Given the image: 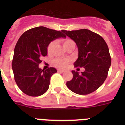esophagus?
<instances>
[{
	"label": "esophagus",
	"mask_w": 125,
	"mask_h": 125,
	"mask_svg": "<svg viewBox=\"0 0 125 125\" xmlns=\"http://www.w3.org/2000/svg\"><path fill=\"white\" fill-rule=\"evenodd\" d=\"M57 71H58V72H59V73H64V71L62 70V69H58V70H57Z\"/></svg>",
	"instance_id": "obj_1"
}]
</instances>
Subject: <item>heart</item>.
Listing matches in <instances>:
<instances>
[{
	"label": "heart",
	"instance_id": "b5f03b06",
	"mask_svg": "<svg viewBox=\"0 0 125 125\" xmlns=\"http://www.w3.org/2000/svg\"><path fill=\"white\" fill-rule=\"evenodd\" d=\"M73 42V41L70 39H65L62 41V44L63 46L65 48H67L68 46L71 43ZM55 44H56V41H52L49 43L48 46L47 47V52L49 54H51L52 52L53 48L54 47ZM70 60L69 59H60V58H57L54 60L53 61V64L56 67L58 68H66V66H68V64L69 63Z\"/></svg>",
	"mask_w": 125,
	"mask_h": 125
}]
</instances>
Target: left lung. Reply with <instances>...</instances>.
<instances>
[{"mask_svg":"<svg viewBox=\"0 0 125 125\" xmlns=\"http://www.w3.org/2000/svg\"><path fill=\"white\" fill-rule=\"evenodd\" d=\"M62 32L73 39L78 47V58L74 63V67L85 69L81 74L72 71L73 78L66 83L67 86L81 95L94 92L104 82L111 66L108 45L101 36L88 29Z\"/></svg>","mask_w":125,"mask_h":125,"instance_id":"left-lung-1","label":"left lung"}]
</instances>
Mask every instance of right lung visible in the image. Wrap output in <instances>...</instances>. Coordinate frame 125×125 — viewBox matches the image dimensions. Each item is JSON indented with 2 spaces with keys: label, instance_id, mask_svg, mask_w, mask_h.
<instances>
[{
  "label": "right lung",
  "instance_id": "obj_1",
  "mask_svg": "<svg viewBox=\"0 0 125 125\" xmlns=\"http://www.w3.org/2000/svg\"><path fill=\"white\" fill-rule=\"evenodd\" d=\"M59 37H66L62 31L40 26L22 34L14 49L12 68L14 79L19 89L31 96H39L49 89L51 77L56 69H41L39 64L47 56L49 43Z\"/></svg>",
  "mask_w": 125,
  "mask_h": 125
}]
</instances>
